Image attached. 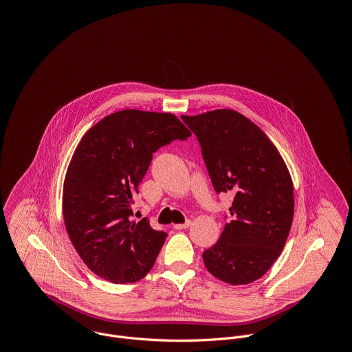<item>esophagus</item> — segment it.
Segmentation results:
<instances>
[{"instance_id": "esophagus-1", "label": "esophagus", "mask_w": 352, "mask_h": 352, "mask_svg": "<svg viewBox=\"0 0 352 352\" xmlns=\"http://www.w3.org/2000/svg\"><path fill=\"white\" fill-rule=\"evenodd\" d=\"M190 226V219H186L184 223H175L174 225V229H186V228H189Z\"/></svg>"}]
</instances>
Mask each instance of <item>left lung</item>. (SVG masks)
Segmentation results:
<instances>
[{
    "instance_id": "8db88e82",
    "label": "left lung",
    "mask_w": 352,
    "mask_h": 352,
    "mask_svg": "<svg viewBox=\"0 0 352 352\" xmlns=\"http://www.w3.org/2000/svg\"><path fill=\"white\" fill-rule=\"evenodd\" d=\"M195 133L217 193L235 195L218 242L204 250L207 271L248 285L280 256L293 222V181L276 146L253 122L230 109L181 116Z\"/></svg>"
}]
</instances>
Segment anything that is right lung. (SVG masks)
Instances as JSON below:
<instances>
[{
    "mask_svg": "<svg viewBox=\"0 0 352 352\" xmlns=\"http://www.w3.org/2000/svg\"><path fill=\"white\" fill-rule=\"evenodd\" d=\"M190 131L171 113L127 109L111 113L78 142L63 182L69 238L98 276L133 283L152 270L167 233L148 218L131 221L133 196L153 153Z\"/></svg>",
    "mask_w": 352,
    "mask_h": 352,
    "instance_id": "obj_1",
    "label": "right lung"
}]
</instances>
